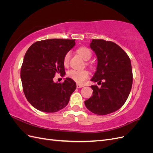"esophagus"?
I'll return each instance as SVG.
<instances>
[{
    "label": "esophagus",
    "instance_id": "1",
    "mask_svg": "<svg viewBox=\"0 0 153 153\" xmlns=\"http://www.w3.org/2000/svg\"><path fill=\"white\" fill-rule=\"evenodd\" d=\"M82 87H84V85H80V84H76V87L77 88H81Z\"/></svg>",
    "mask_w": 153,
    "mask_h": 153
}]
</instances>
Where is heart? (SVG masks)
<instances>
[{"label": "heart", "instance_id": "1", "mask_svg": "<svg viewBox=\"0 0 153 153\" xmlns=\"http://www.w3.org/2000/svg\"><path fill=\"white\" fill-rule=\"evenodd\" d=\"M77 53L84 59L85 61H88L91 58L92 53L91 51L87 47H81L78 48L76 50ZM70 58V53L67 52L64 57V64L67 65ZM68 76L71 78L78 84H84L85 81L89 77V73L87 70H76L71 69L68 73Z\"/></svg>", "mask_w": 153, "mask_h": 153}]
</instances>
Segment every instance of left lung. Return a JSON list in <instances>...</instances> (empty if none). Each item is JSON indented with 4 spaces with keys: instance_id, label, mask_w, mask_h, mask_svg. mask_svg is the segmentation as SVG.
I'll return each mask as SVG.
<instances>
[{
    "instance_id": "1",
    "label": "left lung",
    "mask_w": 153,
    "mask_h": 153,
    "mask_svg": "<svg viewBox=\"0 0 153 153\" xmlns=\"http://www.w3.org/2000/svg\"><path fill=\"white\" fill-rule=\"evenodd\" d=\"M90 47L98 59L96 71L91 81L92 96L85 101L87 108L98 115H106L119 110L130 93L133 73L130 59L119 45L110 41L92 39Z\"/></svg>"
}]
</instances>
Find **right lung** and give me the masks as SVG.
Returning <instances> with one entry per match:
<instances>
[{
  "instance_id": "add662e5",
  "label": "right lung",
  "mask_w": 153,
  "mask_h": 153,
  "mask_svg": "<svg viewBox=\"0 0 153 153\" xmlns=\"http://www.w3.org/2000/svg\"><path fill=\"white\" fill-rule=\"evenodd\" d=\"M75 45V39H49L37 41L27 50L20 75L24 94L35 108L55 112L68 104L76 83L70 78L55 83L53 78L56 73H65L64 57Z\"/></svg>"
}]
</instances>
